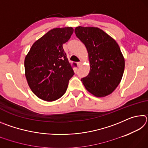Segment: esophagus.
<instances>
[{"instance_id": "1", "label": "esophagus", "mask_w": 148, "mask_h": 148, "mask_svg": "<svg viewBox=\"0 0 148 148\" xmlns=\"http://www.w3.org/2000/svg\"><path fill=\"white\" fill-rule=\"evenodd\" d=\"M82 62H77V66L78 67H80L82 66Z\"/></svg>"}]
</instances>
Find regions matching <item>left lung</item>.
Returning a JSON list of instances; mask_svg holds the SVG:
<instances>
[{
    "label": "left lung",
    "instance_id": "obj_1",
    "mask_svg": "<svg viewBox=\"0 0 148 148\" xmlns=\"http://www.w3.org/2000/svg\"><path fill=\"white\" fill-rule=\"evenodd\" d=\"M74 32L89 55L90 72L82 78L85 87L98 97L111 94L121 82L125 69L124 57L118 44L97 27H77Z\"/></svg>",
    "mask_w": 148,
    "mask_h": 148
}]
</instances>
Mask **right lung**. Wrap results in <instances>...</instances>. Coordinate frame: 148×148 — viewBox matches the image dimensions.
Returning <instances> with one entry per match:
<instances>
[{
  "label": "right lung",
  "instance_id": "right-lung-1",
  "mask_svg": "<svg viewBox=\"0 0 148 148\" xmlns=\"http://www.w3.org/2000/svg\"><path fill=\"white\" fill-rule=\"evenodd\" d=\"M73 32L72 27L50 30L34 42L25 59L27 82L40 99L56 101L66 91L74 72L62 44L69 41Z\"/></svg>",
  "mask_w": 148,
  "mask_h": 148
}]
</instances>
